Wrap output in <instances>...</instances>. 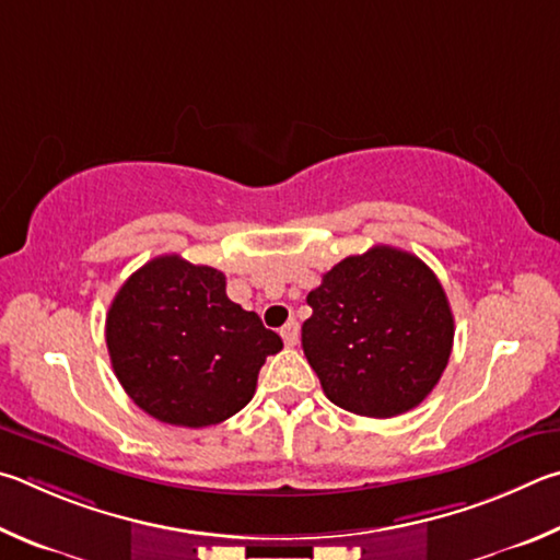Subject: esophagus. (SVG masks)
<instances>
[{
  "label": "esophagus",
  "mask_w": 560,
  "mask_h": 560,
  "mask_svg": "<svg viewBox=\"0 0 560 560\" xmlns=\"http://www.w3.org/2000/svg\"><path fill=\"white\" fill-rule=\"evenodd\" d=\"M280 337H282V341H285L288 347H295L298 339H300V325H298V322L290 319L288 325L280 329Z\"/></svg>",
  "instance_id": "esophagus-1"
}]
</instances>
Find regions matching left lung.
I'll return each instance as SVG.
<instances>
[{"mask_svg": "<svg viewBox=\"0 0 560 560\" xmlns=\"http://www.w3.org/2000/svg\"><path fill=\"white\" fill-rule=\"evenodd\" d=\"M302 349L331 404L394 418L423 404L453 351L443 285L413 253L374 245L322 275Z\"/></svg>", "mask_w": 560, "mask_h": 560, "instance_id": "8db88e82", "label": "left lung"}]
</instances>
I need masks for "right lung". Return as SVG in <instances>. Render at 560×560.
<instances>
[{"instance_id":"1","label":"right lung","mask_w":560,"mask_h":560,"mask_svg":"<svg viewBox=\"0 0 560 560\" xmlns=\"http://www.w3.org/2000/svg\"><path fill=\"white\" fill-rule=\"evenodd\" d=\"M105 341L135 406L182 428L215 425L248 406L265 359L282 349L255 312L229 300L221 270L182 255H160L125 280Z\"/></svg>"}]
</instances>
